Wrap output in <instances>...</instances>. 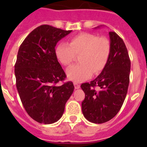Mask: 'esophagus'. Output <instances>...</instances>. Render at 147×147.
Instances as JSON below:
<instances>
[{
    "label": "esophagus",
    "mask_w": 147,
    "mask_h": 147,
    "mask_svg": "<svg viewBox=\"0 0 147 147\" xmlns=\"http://www.w3.org/2000/svg\"><path fill=\"white\" fill-rule=\"evenodd\" d=\"M74 88H75V89H79V88H80V85H79V84H78V83H74Z\"/></svg>",
    "instance_id": "1"
}]
</instances>
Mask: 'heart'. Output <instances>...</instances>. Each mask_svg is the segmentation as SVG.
I'll use <instances>...</instances> for the list:
<instances>
[{
	"label": "heart",
	"instance_id": "heart-1",
	"mask_svg": "<svg viewBox=\"0 0 147 147\" xmlns=\"http://www.w3.org/2000/svg\"><path fill=\"white\" fill-rule=\"evenodd\" d=\"M58 60L63 65L68 66L80 55V64L66 71L70 80L76 82L85 80L92 74L97 75L105 67L110 53V42L107 37H98L91 33H81L73 37L69 43L61 42L56 47Z\"/></svg>",
	"mask_w": 147,
	"mask_h": 147
}]
</instances>
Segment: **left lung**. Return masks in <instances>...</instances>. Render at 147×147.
Segmentation results:
<instances>
[{
    "label": "left lung",
    "mask_w": 147,
    "mask_h": 147,
    "mask_svg": "<svg viewBox=\"0 0 147 147\" xmlns=\"http://www.w3.org/2000/svg\"><path fill=\"white\" fill-rule=\"evenodd\" d=\"M109 37L110 53L107 65L95 80L81 85L85 94L82 113L94 124L108 121L119 113L129 86L130 59L125 44L115 32H109Z\"/></svg>",
    "instance_id": "obj_1"
}]
</instances>
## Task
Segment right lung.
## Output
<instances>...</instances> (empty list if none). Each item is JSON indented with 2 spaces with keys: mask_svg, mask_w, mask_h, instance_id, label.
<instances>
[{
  "mask_svg": "<svg viewBox=\"0 0 147 147\" xmlns=\"http://www.w3.org/2000/svg\"><path fill=\"white\" fill-rule=\"evenodd\" d=\"M71 32L40 26L27 36L18 50L15 65L17 89L27 113L40 124L57 121L74 90L72 82L57 85L66 75L57 60L55 46Z\"/></svg>",
  "mask_w": 147,
  "mask_h": 147,
  "instance_id": "1",
  "label": "right lung"
}]
</instances>
